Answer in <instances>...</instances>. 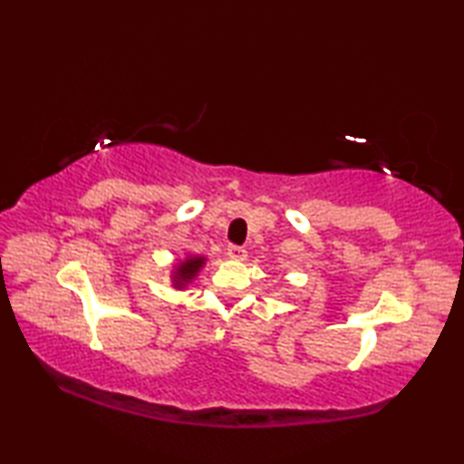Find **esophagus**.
<instances>
[{"label": "esophagus", "instance_id": "1", "mask_svg": "<svg viewBox=\"0 0 464 464\" xmlns=\"http://www.w3.org/2000/svg\"><path fill=\"white\" fill-rule=\"evenodd\" d=\"M227 256L231 257V260H246V256H247V251L243 249L241 246H229L227 247Z\"/></svg>", "mask_w": 464, "mask_h": 464}]
</instances>
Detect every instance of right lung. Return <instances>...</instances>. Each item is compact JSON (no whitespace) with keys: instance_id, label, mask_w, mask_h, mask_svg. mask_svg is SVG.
<instances>
[{"instance_id":"1","label":"right lung","mask_w":464,"mask_h":464,"mask_svg":"<svg viewBox=\"0 0 464 464\" xmlns=\"http://www.w3.org/2000/svg\"><path fill=\"white\" fill-rule=\"evenodd\" d=\"M204 264L202 257H190V260H186L182 266H179L178 270V278H176V285H184V282L192 280V276L196 272L200 270V266Z\"/></svg>"}]
</instances>
